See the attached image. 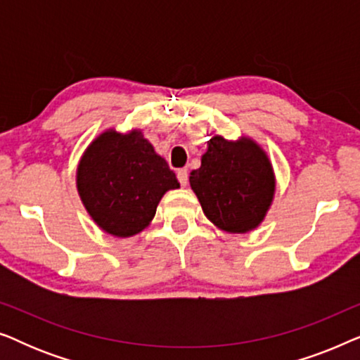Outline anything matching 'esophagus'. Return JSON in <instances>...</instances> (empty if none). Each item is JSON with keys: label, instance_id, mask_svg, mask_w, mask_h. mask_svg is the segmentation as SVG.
I'll use <instances>...</instances> for the list:
<instances>
[{"label": "esophagus", "instance_id": "obj_1", "mask_svg": "<svg viewBox=\"0 0 360 360\" xmlns=\"http://www.w3.org/2000/svg\"><path fill=\"white\" fill-rule=\"evenodd\" d=\"M176 179H179L181 186H186V184H188V172H186V169H180L176 172Z\"/></svg>", "mask_w": 360, "mask_h": 360}]
</instances>
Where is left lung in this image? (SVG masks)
<instances>
[{
  "instance_id": "obj_1",
  "label": "left lung",
  "mask_w": 360,
  "mask_h": 360,
  "mask_svg": "<svg viewBox=\"0 0 360 360\" xmlns=\"http://www.w3.org/2000/svg\"><path fill=\"white\" fill-rule=\"evenodd\" d=\"M191 190L211 223L228 233H248L262 223L274 200L269 157L252 139L231 142L214 136L190 174Z\"/></svg>"
}]
</instances>
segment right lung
Listing matches in <instances>:
<instances>
[{"label":"right lung","instance_id":"1","mask_svg":"<svg viewBox=\"0 0 360 360\" xmlns=\"http://www.w3.org/2000/svg\"><path fill=\"white\" fill-rule=\"evenodd\" d=\"M174 172L141 131H106L88 146L77 188L93 221L116 238L147 228L165 191L179 188Z\"/></svg>","mask_w":360,"mask_h":360}]
</instances>
